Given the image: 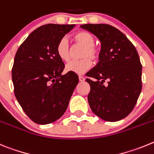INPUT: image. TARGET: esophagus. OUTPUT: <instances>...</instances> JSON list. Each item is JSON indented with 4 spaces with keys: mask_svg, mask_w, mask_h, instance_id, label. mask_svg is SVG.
<instances>
[{
    "mask_svg": "<svg viewBox=\"0 0 154 154\" xmlns=\"http://www.w3.org/2000/svg\"><path fill=\"white\" fill-rule=\"evenodd\" d=\"M79 80H80V82H84V80H85V78L83 76H79Z\"/></svg>",
    "mask_w": 154,
    "mask_h": 154,
    "instance_id": "34e87169",
    "label": "esophagus"
}]
</instances>
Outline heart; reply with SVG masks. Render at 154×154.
Returning a JSON list of instances; mask_svg holds the SVG:
<instances>
[{
	"mask_svg": "<svg viewBox=\"0 0 154 154\" xmlns=\"http://www.w3.org/2000/svg\"><path fill=\"white\" fill-rule=\"evenodd\" d=\"M73 40L77 44L84 47L81 52L80 60L71 61L66 65L65 70L70 73L77 74H83L89 70L91 67V60L95 61L99 57V51L94 44L95 38L90 32L81 30L73 34ZM56 53L58 57L64 62H67L70 59V46L67 38L63 37L58 41L56 47Z\"/></svg>",
	"mask_w": 154,
	"mask_h": 154,
	"instance_id": "obj_1",
	"label": "heart"
}]
</instances>
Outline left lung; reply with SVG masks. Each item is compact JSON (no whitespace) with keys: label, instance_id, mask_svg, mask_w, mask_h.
<instances>
[{"label":"left lung","instance_id":"left-lung-1","mask_svg":"<svg viewBox=\"0 0 154 154\" xmlns=\"http://www.w3.org/2000/svg\"><path fill=\"white\" fill-rule=\"evenodd\" d=\"M80 27L94 34L101 42L99 62L86 74L93 78L86 79L91 86L90 106L102 120H122L132 111L142 90V65L137 51L113 26L89 23Z\"/></svg>","mask_w":154,"mask_h":154}]
</instances>
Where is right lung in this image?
I'll list each match as a JSON object with an SVG mask.
<instances>
[{
	"label": "right lung",
	"mask_w": 154,
	"mask_h": 154,
	"mask_svg": "<svg viewBox=\"0 0 154 154\" xmlns=\"http://www.w3.org/2000/svg\"><path fill=\"white\" fill-rule=\"evenodd\" d=\"M74 26H41L29 34L15 54L12 68L15 97L36 124H48L60 118L79 82L74 73L62 75L64 63L56 53L58 41Z\"/></svg>",
	"instance_id": "1"
}]
</instances>
